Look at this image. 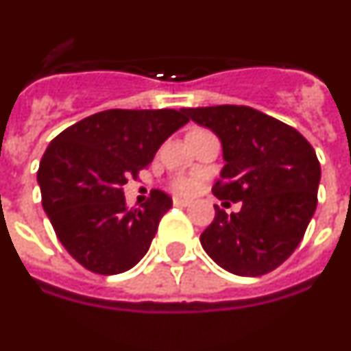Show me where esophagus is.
Segmentation results:
<instances>
[{
    "label": "esophagus",
    "instance_id": "1",
    "mask_svg": "<svg viewBox=\"0 0 351 351\" xmlns=\"http://www.w3.org/2000/svg\"><path fill=\"white\" fill-rule=\"evenodd\" d=\"M189 199H184V198H173V205L175 207H187L189 205Z\"/></svg>",
    "mask_w": 351,
    "mask_h": 351
}]
</instances>
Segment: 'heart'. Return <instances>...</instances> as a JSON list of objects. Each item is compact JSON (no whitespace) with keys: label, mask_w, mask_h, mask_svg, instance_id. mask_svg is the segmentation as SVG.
<instances>
[{"label":"heart","mask_w":351,"mask_h":351,"mask_svg":"<svg viewBox=\"0 0 351 351\" xmlns=\"http://www.w3.org/2000/svg\"><path fill=\"white\" fill-rule=\"evenodd\" d=\"M173 187H175L176 193L180 194H191L196 191L198 187V182L191 178V176H178L175 182H173Z\"/></svg>","instance_id":"1"}]
</instances>
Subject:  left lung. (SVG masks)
I'll return each instance as SVG.
<instances>
[{
	"label": "left lung",
	"instance_id": "8db88e82",
	"mask_svg": "<svg viewBox=\"0 0 351 351\" xmlns=\"http://www.w3.org/2000/svg\"><path fill=\"white\" fill-rule=\"evenodd\" d=\"M210 128L225 167L212 187L219 199L241 202L216 217L199 241L208 257L239 276H261L291 257L317 205L319 160L308 141L275 117L243 105L182 108ZM228 203V202H225Z\"/></svg>",
	"mask_w": 351,
	"mask_h": 351
}]
</instances>
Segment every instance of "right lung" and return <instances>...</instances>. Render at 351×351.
Instances as JSON below:
<instances>
[{"label": "right lung", "mask_w": 351, "mask_h": 351, "mask_svg": "<svg viewBox=\"0 0 351 351\" xmlns=\"http://www.w3.org/2000/svg\"><path fill=\"white\" fill-rule=\"evenodd\" d=\"M189 123L182 110H103L58 134L43 155L37 182L43 207L62 246L85 269L117 275L149 250L173 205L153 189L128 208L123 185L149 166L160 144Z\"/></svg>", "instance_id": "right-lung-1"}]
</instances>
